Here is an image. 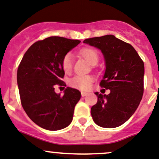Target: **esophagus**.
I'll list each match as a JSON object with an SVG mask.
<instances>
[{
	"label": "esophagus",
	"instance_id": "obj_1",
	"mask_svg": "<svg viewBox=\"0 0 159 159\" xmlns=\"http://www.w3.org/2000/svg\"><path fill=\"white\" fill-rule=\"evenodd\" d=\"M81 96H85L87 94H88V93H86V92H81Z\"/></svg>",
	"mask_w": 159,
	"mask_h": 159
}]
</instances>
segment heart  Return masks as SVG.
<instances>
[{"label":"heart","instance_id":"b5f03b06","mask_svg":"<svg viewBox=\"0 0 159 159\" xmlns=\"http://www.w3.org/2000/svg\"><path fill=\"white\" fill-rule=\"evenodd\" d=\"M80 55L86 59L93 66H95L99 61V56L96 50L93 48H84L80 51ZM74 58L71 53H67L62 60V67L65 73L70 72L72 70ZM93 78L90 76H75L69 80V84L72 88L86 90L90 88Z\"/></svg>","mask_w":159,"mask_h":159}]
</instances>
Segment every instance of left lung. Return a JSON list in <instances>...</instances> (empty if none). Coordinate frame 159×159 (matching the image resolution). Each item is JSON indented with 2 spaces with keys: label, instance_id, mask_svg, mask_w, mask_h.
Listing matches in <instances>:
<instances>
[{
  "label": "left lung",
  "instance_id": "8db88e82",
  "mask_svg": "<svg viewBox=\"0 0 159 159\" xmlns=\"http://www.w3.org/2000/svg\"><path fill=\"white\" fill-rule=\"evenodd\" d=\"M83 42L103 53L106 69L100 84L111 91L108 95L95 93L98 101L91 108L93 121L103 128L120 126L131 118L142 100L143 60L131 44L114 35L88 38Z\"/></svg>",
  "mask_w": 159,
  "mask_h": 159
}]
</instances>
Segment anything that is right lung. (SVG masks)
<instances>
[{"label":"right lung","instance_id":"add662e5","mask_svg":"<svg viewBox=\"0 0 159 159\" xmlns=\"http://www.w3.org/2000/svg\"><path fill=\"white\" fill-rule=\"evenodd\" d=\"M80 42L61 37L37 41L28 48L18 68L22 106L28 117L44 129H62L72 121L81 93L67 87L61 96L55 92V86H66L62 81L65 74L62 60Z\"/></svg>","mask_w":159,"mask_h":159}]
</instances>
